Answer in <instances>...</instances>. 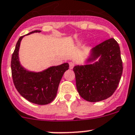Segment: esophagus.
I'll return each mask as SVG.
<instances>
[{
    "mask_svg": "<svg viewBox=\"0 0 135 135\" xmlns=\"http://www.w3.org/2000/svg\"><path fill=\"white\" fill-rule=\"evenodd\" d=\"M69 65H70V69H73V68L74 67L75 64H74V62H70V63H69Z\"/></svg>",
    "mask_w": 135,
    "mask_h": 135,
    "instance_id": "esophagus-1",
    "label": "esophagus"
}]
</instances>
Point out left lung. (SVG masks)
Returning a JSON list of instances; mask_svg holds the SVG:
<instances>
[{
  "mask_svg": "<svg viewBox=\"0 0 135 135\" xmlns=\"http://www.w3.org/2000/svg\"><path fill=\"white\" fill-rule=\"evenodd\" d=\"M122 69L120 47L115 39L111 38L96 45L86 64L73 69L79 94L91 102L110 97L118 87Z\"/></svg>",
  "mask_w": 135,
  "mask_h": 135,
  "instance_id": "obj_1",
  "label": "left lung"
}]
</instances>
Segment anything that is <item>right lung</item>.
<instances>
[{"label": "right lung", "instance_id": "1", "mask_svg": "<svg viewBox=\"0 0 135 135\" xmlns=\"http://www.w3.org/2000/svg\"><path fill=\"white\" fill-rule=\"evenodd\" d=\"M35 30L25 35L40 33ZM18 39L11 59V71L13 82L18 93L33 104L45 105L51 103L56 97L58 87L64 72L69 69L68 63L51 66L39 72L27 70L21 65L18 57L21 41Z\"/></svg>", "mask_w": 135, "mask_h": 135}]
</instances>
